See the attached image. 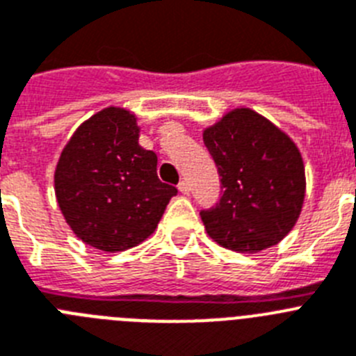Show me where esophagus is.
<instances>
[{
    "label": "esophagus",
    "mask_w": 356,
    "mask_h": 356,
    "mask_svg": "<svg viewBox=\"0 0 356 356\" xmlns=\"http://www.w3.org/2000/svg\"><path fill=\"white\" fill-rule=\"evenodd\" d=\"M177 188L181 193H184V195H188V193H190V184H188V181H181L179 182Z\"/></svg>",
    "instance_id": "1"
}]
</instances>
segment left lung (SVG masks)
<instances>
[{"label": "left lung", "instance_id": "left-lung-1", "mask_svg": "<svg viewBox=\"0 0 356 356\" xmlns=\"http://www.w3.org/2000/svg\"><path fill=\"white\" fill-rule=\"evenodd\" d=\"M202 138L222 184L215 208L200 211L209 236L249 254L280 243L298 222L307 190L296 143L247 107L229 111Z\"/></svg>", "mask_w": 356, "mask_h": 356}]
</instances>
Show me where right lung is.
Segmentation results:
<instances>
[{
    "label": "right lung",
    "instance_id": "add662e5",
    "mask_svg": "<svg viewBox=\"0 0 356 356\" xmlns=\"http://www.w3.org/2000/svg\"><path fill=\"white\" fill-rule=\"evenodd\" d=\"M138 140L134 114L107 107L76 129L58 157V208L73 233L100 251H125L147 240L177 195L157 177L156 154Z\"/></svg>",
    "mask_w": 356,
    "mask_h": 356
}]
</instances>
